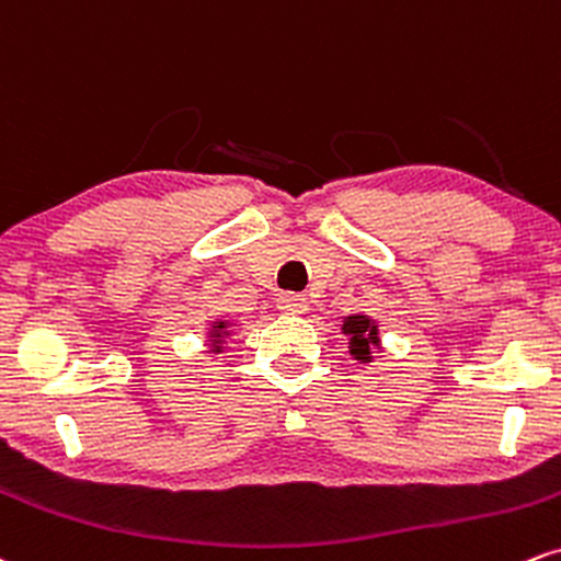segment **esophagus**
Returning a JSON list of instances; mask_svg holds the SVG:
<instances>
[{
    "mask_svg": "<svg viewBox=\"0 0 561 561\" xmlns=\"http://www.w3.org/2000/svg\"><path fill=\"white\" fill-rule=\"evenodd\" d=\"M307 299L305 296H296V294H283L278 299V309L286 314H305L307 312Z\"/></svg>",
    "mask_w": 561,
    "mask_h": 561,
    "instance_id": "34e87169",
    "label": "esophagus"
}]
</instances>
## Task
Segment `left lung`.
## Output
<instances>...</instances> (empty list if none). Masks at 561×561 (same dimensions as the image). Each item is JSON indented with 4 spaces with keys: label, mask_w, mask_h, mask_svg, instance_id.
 <instances>
[{
    "label": "left lung",
    "mask_w": 561,
    "mask_h": 561,
    "mask_svg": "<svg viewBox=\"0 0 561 561\" xmlns=\"http://www.w3.org/2000/svg\"><path fill=\"white\" fill-rule=\"evenodd\" d=\"M341 331L348 335V354L354 359L373 362L375 348H380V331L370 314H348Z\"/></svg>",
    "instance_id": "obj_1"
}]
</instances>
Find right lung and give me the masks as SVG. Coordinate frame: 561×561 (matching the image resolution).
<instances>
[{
  "mask_svg": "<svg viewBox=\"0 0 561 561\" xmlns=\"http://www.w3.org/2000/svg\"><path fill=\"white\" fill-rule=\"evenodd\" d=\"M230 325H233V322L230 320H215L213 325H209V333H207V339H209V352L213 354H220L222 348H226V341H228V335H230Z\"/></svg>",
  "mask_w": 561,
  "mask_h": 561,
  "instance_id": "obj_1",
  "label": "right lung"
}]
</instances>
